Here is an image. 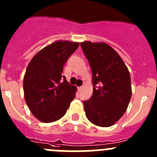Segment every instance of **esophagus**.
I'll list each match as a JSON object with an SVG mask.
<instances>
[{
  "mask_svg": "<svg viewBox=\"0 0 157 157\" xmlns=\"http://www.w3.org/2000/svg\"><path fill=\"white\" fill-rule=\"evenodd\" d=\"M83 87L82 86H79V87H78V91H81L82 90Z\"/></svg>",
  "mask_w": 157,
  "mask_h": 157,
  "instance_id": "esophagus-1",
  "label": "esophagus"
}]
</instances>
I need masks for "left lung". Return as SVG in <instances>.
I'll return each instance as SVG.
<instances>
[{
	"instance_id": "obj_1",
	"label": "left lung",
	"mask_w": 157,
	"mask_h": 157,
	"mask_svg": "<svg viewBox=\"0 0 157 157\" xmlns=\"http://www.w3.org/2000/svg\"><path fill=\"white\" fill-rule=\"evenodd\" d=\"M92 71L93 95L83 101L93 124L108 127L123 116L132 95L130 75L120 56L105 42L80 43Z\"/></svg>"
}]
</instances>
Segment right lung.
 I'll list each match as a JSON object with an SVG mask.
<instances>
[{"instance_id": "add662e5", "label": "right lung", "mask_w": 157, "mask_h": 157, "mask_svg": "<svg viewBox=\"0 0 157 157\" xmlns=\"http://www.w3.org/2000/svg\"><path fill=\"white\" fill-rule=\"evenodd\" d=\"M78 45L74 41H54L36 53L27 66L23 78L25 101L42 123L61 119L75 98L77 88L70 85L62 73L63 65Z\"/></svg>"}]
</instances>
